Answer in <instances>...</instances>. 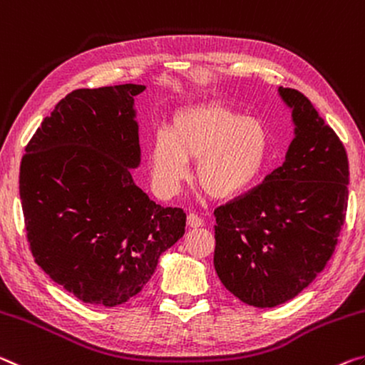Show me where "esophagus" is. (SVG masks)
Segmentation results:
<instances>
[{"label":"esophagus","instance_id":"obj_1","mask_svg":"<svg viewBox=\"0 0 365 365\" xmlns=\"http://www.w3.org/2000/svg\"><path fill=\"white\" fill-rule=\"evenodd\" d=\"M187 226L189 228H200V226H204V220H202L199 215L189 213L187 215Z\"/></svg>","mask_w":365,"mask_h":365}]
</instances>
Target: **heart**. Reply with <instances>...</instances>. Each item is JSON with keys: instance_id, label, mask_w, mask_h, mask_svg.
<instances>
[{"instance_id": "b5f03b06", "label": "heart", "mask_w": 365, "mask_h": 365, "mask_svg": "<svg viewBox=\"0 0 365 365\" xmlns=\"http://www.w3.org/2000/svg\"><path fill=\"white\" fill-rule=\"evenodd\" d=\"M270 134L257 118L222 103H199L176 111L170 130L160 129L150 143L152 182L161 195H175L197 160L195 179L213 199L246 192L264 173Z\"/></svg>"}]
</instances>
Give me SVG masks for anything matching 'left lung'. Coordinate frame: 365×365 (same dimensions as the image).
Here are the masks:
<instances>
[{"label": "left lung", "mask_w": 365, "mask_h": 365, "mask_svg": "<svg viewBox=\"0 0 365 365\" xmlns=\"http://www.w3.org/2000/svg\"><path fill=\"white\" fill-rule=\"evenodd\" d=\"M294 139L265 181L215 210L213 265L226 289L254 307L296 297L334 252L348 208V155L307 97L278 88Z\"/></svg>", "instance_id": "obj_1"}]
</instances>
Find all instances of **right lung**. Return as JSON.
<instances>
[{
	"mask_svg": "<svg viewBox=\"0 0 365 365\" xmlns=\"http://www.w3.org/2000/svg\"><path fill=\"white\" fill-rule=\"evenodd\" d=\"M145 86L77 88L26 147L19 194L37 265L77 299L128 302L186 228L182 208L148 199L130 175L140 163L134 97Z\"/></svg>",
	"mask_w": 365,
	"mask_h": 365,
	"instance_id": "right-lung-1",
	"label": "right lung"
}]
</instances>
